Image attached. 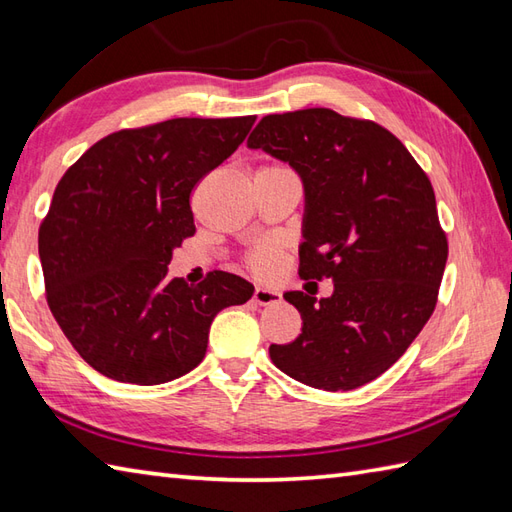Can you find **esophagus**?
I'll use <instances>...</instances> for the list:
<instances>
[{
	"mask_svg": "<svg viewBox=\"0 0 512 512\" xmlns=\"http://www.w3.org/2000/svg\"><path fill=\"white\" fill-rule=\"evenodd\" d=\"M253 301L257 303V306H273V303L281 301V292H277L273 288L257 286L253 292Z\"/></svg>",
	"mask_w": 512,
	"mask_h": 512,
	"instance_id": "1",
	"label": "esophagus"
}]
</instances>
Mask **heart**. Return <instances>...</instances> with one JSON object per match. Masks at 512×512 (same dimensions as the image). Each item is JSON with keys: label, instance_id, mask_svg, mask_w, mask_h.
I'll return each mask as SVG.
<instances>
[{"label": "heart", "instance_id": "b5f03b06", "mask_svg": "<svg viewBox=\"0 0 512 512\" xmlns=\"http://www.w3.org/2000/svg\"><path fill=\"white\" fill-rule=\"evenodd\" d=\"M248 264L250 268L255 270V273L259 275H268L273 273V270L277 268L279 264V250L275 244H262L257 246L253 253L248 255Z\"/></svg>", "mask_w": 512, "mask_h": 512}]
</instances>
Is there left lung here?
I'll return each mask as SVG.
<instances>
[{
	"label": "left lung",
	"instance_id": "1",
	"mask_svg": "<svg viewBox=\"0 0 512 512\" xmlns=\"http://www.w3.org/2000/svg\"><path fill=\"white\" fill-rule=\"evenodd\" d=\"M248 147L299 173V275L334 281L319 301L286 292L303 328L270 345V358L303 385L361 387L407 352L436 308L449 244L427 173L385 127L325 107L264 116Z\"/></svg>",
	"mask_w": 512,
	"mask_h": 512
}]
</instances>
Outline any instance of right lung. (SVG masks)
Wrapping results in <instances>:
<instances>
[{"instance_id": "add662e5", "label": "right lung", "mask_w": 512, "mask_h": 512, "mask_svg": "<svg viewBox=\"0 0 512 512\" xmlns=\"http://www.w3.org/2000/svg\"><path fill=\"white\" fill-rule=\"evenodd\" d=\"M255 116L171 118L101 138L63 173L39 228L46 299L88 365L160 385L202 363L215 314L253 297L215 270L169 279L173 248L195 233L191 191L244 143Z\"/></svg>"}]
</instances>
